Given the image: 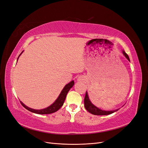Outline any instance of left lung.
<instances>
[{
  "label": "left lung",
  "mask_w": 148,
  "mask_h": 148,
  "mask_svg": "<svg viewBox=\"0 0 148 148\" xmlns=\"http://www.w3.org/2000/svg\"><path fill=\"white\" fill-rule=\"evenodd\" d=\"M123 55L125 56V57L130 61V59L128 56L127 54L125 52V51H123ZM84 107L89 112H90L91 114L93 115H109L112 114L115 112L117 111L118 109L115 110H111V111H105V110H102L99 108H97L95 106H94L91 101H89V97L88 95L87 92H86V95H85L84 97Z\"/></svg>",
  "instance_id": "1"
}]
</instances>
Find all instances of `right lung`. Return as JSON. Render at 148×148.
<instances>
[{
  "label": "right lung",
  "mask_w": 148,
  "mask_h": 148,
  "mask_svg": "<svg viewBox=\"0 0 148 148\" xmlns=\"http://www.w3.org/2000/svg\"><path fill=\"white\" fill-rule=\"evenodd\" d=\"M21 53H20V56L21 54ZM18 57L17 59H18ZM73 85H74V82L73 81H71L70 83H69V84H67L66 85H65V86L64 88L63 89H62V92H60V95H59V97H58L57 99V100L54 102H53L51 106L47 107V108H46V109H41V110H36V109H31V108H29V107L26 106L23 104V103L21 102V101H20V103H21V104L23 106L25 109L28 110L30 112H33V113H35V114H49L56 112V111H57L62 106H63L67 93H68V92L69 91L70 88H72Z\"/></svg>",
  "instance_id": "1"
}]
</instances>
